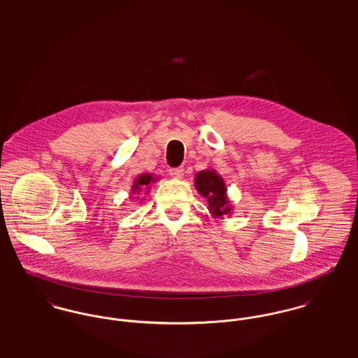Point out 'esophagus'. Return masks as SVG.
I'll list each match as a JSON object with an SVG mask.
<instances>
[{"label": "esophagus", "instance_id": "esophagus-1", "mask_svg": "<svg viewBox=\"0 0 358 358\" xmlns=\"http://www.w3.org/2000/svg\"><path fill=\"white\" fill-rule=\"evenodd\" d=\"M183 173H185L183 166H176V168H171V169H169V175H171L172 178H176V179H180V178L183 176Z\"/></svg>", "mask_w": 358, "mask_h": 358}]
</instances>
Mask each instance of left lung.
<instances>
[{"label": "left lung", "instance_id": "left-lung-1", "mask_svg": "<svg viewBox=\"0 0 358 358\" xmlns=\"http://www.w3.org/2000/svg\"><path fill=\"white\" fill-rule=\"evenodd\" d=\"M194 187L208 201V210L213 217L224 219L231 215L233 205L227 196V186L215 169L208 168L196 173Z\"/></svg>", "mask_w": 358, "mask_h": 358}]
</instances>
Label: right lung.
<instances>
[{"mask_svg":"<svg viewBox=\"0 0 358 358\" xmlns=\"http://www.w3.org/2000/svg\"><path fill=\"white\" fill-rule=\"evenodd\" d=\"M157 180H158V178L153 176V173H142L134 180V183L131 186V193L136 196V194H141L142 192H146L145 194H148L150 192L152 185ZM135 199H138V197H135ZM141 203H142V200H141Z\"/></svg>","mask_w":358,"mask_h":358,"instance_id":"1","label":"right lung"}]
</instances>
